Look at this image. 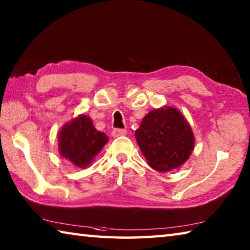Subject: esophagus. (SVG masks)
<instances>
[{"label":"esophagus","instance_id":"34e87169","mask_svg":"<svg viewBox=\"0 0 250 250\" xmlns=\"http://www.w3.org/2000/svg\"><path fill=\"white\" fill-rule=\"evenodd\" d=\"M126 135V129H122V128H115L112 130V136L114 138L116 137H121V136H125Z\"/></svg>","mask_w":250,"mask_h":250}]
</instances>
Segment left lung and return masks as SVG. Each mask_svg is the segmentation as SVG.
Returning a JSON list of instances; mask_svg holds the SVG:
<instances>
[{
    "label": "left lung",
    "mask_w": 250,
    "mask_h": 250,
    "mask_svg": "<svg viewBox=\"0 0 250 250\" xmlns=\"http://www.w3.org/2000/svg\"><path fill=\"white\" fill-rule=\"evenodd\" d=\"M135 137L149 166L159 172L183 166L195 147L190 125L172 106L150 111L141 121Z\"/></svg>",
    "instance_id": "1"
}]
</instances>
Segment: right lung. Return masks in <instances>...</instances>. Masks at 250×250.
I'll return each instance as SVG.
<instances>
[{
	"label": "right lung",
	"instance_id": "add662e5",
	"mask_svg": "<svg viewBox=\"0 0 250 250\" xmlns=\"http://www.w3.org/2000/svg\"><path fill=\"white\" fill-rule=\"evenodd\" d=\"M107 136L93 126L92 120L81 114L63 125L58 134L59 152L75 167L84 168L107 143Z\"/></svg>",
	"mask_w": 250,
	"mask_h": 250
}]
</instances>
